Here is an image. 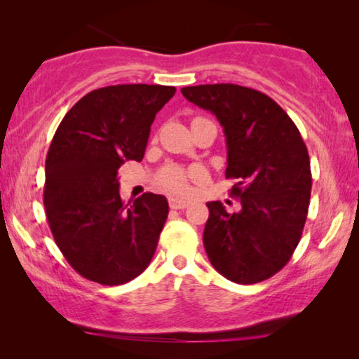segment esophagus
<instances>
[{"mask_svg":"<svg viewBox=\"0 0 359 359\" xmlns=\"http://www.w3.org/2000/svg\"><path fill=\"white\" fill-rule=\"evenodd\" d=\"M188 201L178 199V198H170V208L171 209H186L188 208Z\"/></svg>","mask_w":359,"mask_h":359,"instance_id":"esophagus-1","label":"esophagus"}]
</instances>
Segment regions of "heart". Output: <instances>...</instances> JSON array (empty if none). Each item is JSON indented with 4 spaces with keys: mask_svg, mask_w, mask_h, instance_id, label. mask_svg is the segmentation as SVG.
Wrapping results in <instances>:
<instances>
[{
    "mask_svg": "<svg viewBox=\"0 0 359 359\" xmlns=\"http://www.w3.org/2000/svg\"><path fill=\"white\" fill-rule=\"evenodd\" d=\"M158 186L168 193L183 194L188 188V175L178 166H168L158 176Z\"/></svg>",
    "mask_w": 359,
    "mask_h": 359,
    "instance_id": "1",
    "label": "heart"
}]
</instances>
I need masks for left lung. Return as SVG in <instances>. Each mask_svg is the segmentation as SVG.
Masks as SVG:
<instances>
[{
	"mask_svg": "<svg viewBox=\"0 0 359 359\" xmlns=\"http://www.w3.org/2000/svg\"><path fill=\"white\" fill-rule=\"evenodd\" d=\"M183 96L210 111L227 142L225 178L242 209L208 203L203 242L212 266L238 284L271 278L291 259L311 201L312 175L301 132L281 106L247 86H186Z\"/></svg>",
	"mask_w": 359,
	"mask_h": 359,
	"instance_id": "obj_1",
	"label": "left lung"
}]
</instances>
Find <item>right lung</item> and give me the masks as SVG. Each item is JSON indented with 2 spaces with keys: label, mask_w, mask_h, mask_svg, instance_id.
<instances>
[{
  "label": "right lung",
  "mask_w": 359,
  "mask_h": 359,
  "mask_svg": "<svg viewBox=\"0 0 359 359\" xmlns=\"http://www.w3.org/2000/svg\"><path fill=\"white\" fill-rule=\"evenodd\" d=\"M175 86L114 85L83 96L63 117L46 160L43 204L53 240L83 278L119 286L149 266L168 217L165 196L124 204L117 170L142 161L156 112Z\"/></svg>",
  "instance_id": "1"
}]
</instances>
